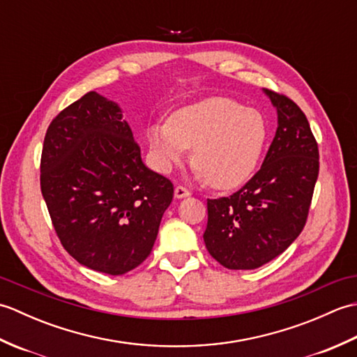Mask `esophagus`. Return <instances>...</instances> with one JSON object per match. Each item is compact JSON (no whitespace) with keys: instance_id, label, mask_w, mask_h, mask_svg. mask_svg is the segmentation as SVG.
Instances as JSON below:
<instances>
[{"instance_id":"1","label":"esophagus","mask_w":357,"mask_h":357,"mask_svg":"<svg viewBox=\"0 0 357 357\" xmlns=\"http://www.w3.org/2000/svg\"><path fill=\"white\" fill-rule=\"evenodd\" d=\"M187 196H190V192L187 190L185 187H176L174 188V198L176 199H183V198H187Z\"/></svg>"}]
</instances>
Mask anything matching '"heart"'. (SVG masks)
Listing matches in <instances>:
<instances>
[{"label":"heart","mask_w":357,"mask_h":357,"mask_svg":"<svg viewBox=\"0 0 357 357\" xmlns=\"http://www.w3.org/2000/svg\"><path fill=\"white\" fill-rule=\"evenodd\" d=\"M268 127L262 113L225 96H210L173 112L169 123L149 127L156 169L170 173L192 149V162L216 190H231L252 176L261 161Z\"/></svg>","instance_id":"1"}]
</instances>
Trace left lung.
Returning a JSON list of instances; mask_svg holds the SVG:
<instances>
[{"label": "left lung", "instance_id": "1", "mask_svg": "<svg viewBox=\"0 0 357 357\" xmlns=\"http://www.w3.org/2000/svg\"><path fill=\"white\" fill-rule=\"evenodd\" d=\"M278 128L261 170L229 198L208 199L204 242L230 270H253L284 253L304 229L319 173V151L308 121L284 95L262 89Z\"/></svg>", "mask_w": 357, "mask_h": 357}]
</instances>
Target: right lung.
<instances>
[{
    "label": "right lung",
    "mask_w": 357,
    "mask_h": 357,
    "mask_svg": "<svg viewBox=\"0 0 357 357\" xmlns=\"http://www.w3.org/2000/svg\"><path fill=\"white\" fill-rule=\"evenodd\" d=\"M41 192L63 247L84 267L116 276L146 259L173 184L144 164L118 105L89 92L52 121Z\"/></svg>",
    "instance_id": "obj_1"
}]
</instances>
